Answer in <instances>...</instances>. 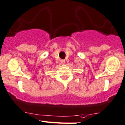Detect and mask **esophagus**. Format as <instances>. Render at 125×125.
<instances>
[{"label": "esophagus", "instance_id": "obj_1", "mask_svg": "<svg viewBox=\"0 0 125 125\" xmlns=\"http://www.w3.org/2000/svg\"><path fill=\"white\" fill-rule=\"evenodd\" d=\"M64 63H65V60H61V64H64Z\"/></svg>", "mask_w": 125, "mask_h": 125}]
</instances>
